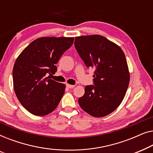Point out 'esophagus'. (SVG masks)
I'll use <instances>...</instances> for the list:
<instances>
[{
	"label": "esophagus",
	"instance_id": "obj_1",
	"mask_svg": "<svg viewBox=\"0 0 153 153\" xmlns=\"http://www.w3.org/2000/svg\"><path fill=\"white\" fill-rule=\"evenodd\" d=\"M67 87L68 88H74L75 87L74 85H71V84H67Z\"/></svg>",
	"mask_w": 153,
	"mask_h": 153
}]
</instances>
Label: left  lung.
I'll list each match as a JSON object with an SVG mask.
<instances>
[{"label": "left lung", "instance_id": "1", "mask_svg": "<svg viewBox=\"0 0 153 153\" xmlns=\"http://www.w3.org/2000/svg\"><path fill=\"white\" fill-rule=\"evenodd\" d=\"M74 46L85 65L95 69L94 85L85 87L79 105L92 116H107L121 104L129 85L130 76L124 52L99 35L76 37Z\"/></svg>", "mask_w": 153, "mask_h": 153}]
</instances>
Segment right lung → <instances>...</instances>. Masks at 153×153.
I'll return each instance as SVG.
<instances>
[{
	"mask_svg": "<svg viewBox=\"0 0 153 153\" xmlns=\"http://www.w3.org/2000/svg\"><path fill=\"white\" fill-rule=\"evenodd\" d=\"M74 42V37H42L23 50L14 62L13 85L16 97L35 116L49 114L57 107L65 84L49 79L58 60Z\"/></svg>",
	"mask_w": 153,
	"mask_h": 153,
	"instance_id": "1",
	"label": "right lung"
}]
</instances>
